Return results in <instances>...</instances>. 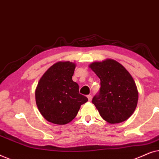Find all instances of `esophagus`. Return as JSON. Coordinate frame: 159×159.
<instances>
[{
    "instance_id": "34e87169",
    "label": "esophagus",
    "mask_w": 159,
    "mask_h": 159,
    "mask_svg": "<svg viewBox=\"0 0 159 159\" xmlns=\"http://www.w3.org/2000/svg\"><path fill=\"white\" fill-rule=\"evenodd\" d=\"M87 97H88V101H90L91 100H92V95H88V96H87Z\"/></svg>"
}]
</instances>
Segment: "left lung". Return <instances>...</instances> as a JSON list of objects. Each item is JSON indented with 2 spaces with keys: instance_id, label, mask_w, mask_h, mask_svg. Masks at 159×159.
<instances>
[{
  "instance_id": "8db88e82",
  "label": "left lung",
  "mask_w": 159,
  "mask_h": 159,
  "mask_svg": "<svg viewBox=\"0 0 159 159\" xmlns=\"http://www.w3.org/2000/svg\"><path fill=\"white\" fill-rule=\"evenodd\" d=\"M101 80L99 92L92 100L101 116L110 124L127 120L135 110L138 92L128 71L113 59L90 65Z\"/></svg>"
}]
</instances>
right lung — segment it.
I'll list each match as a JSON object with an SVG mask.
<instances>
[{"instance_id":"1","label":"right lung","mask_w":159,"mask_h":159,"mask_svg":"<svg viewBox=\"0 0 159 159\" xmlns=\"http://www.w3.org/2000/svg\"><path fill=\"white\" fill-rule=\"evenodd\" d=\"M75 64L58 62L41 77L35 90L38 108L49 122L66 125L77 116L80 106L88 101L80 94L79 85L72 80Z\"/></svg>"}]
</instances>
